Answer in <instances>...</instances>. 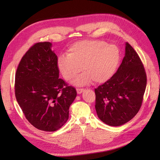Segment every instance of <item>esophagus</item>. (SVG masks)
Masks as SVG:
<instances>
[{
    "label": "esophagus",
    "instance_id": "1",
    "mask_svg": "<svg viewBox=\"0 0 160 160\" xmlns=\"http://www.w3.org/2000/svg\"><path fill=\"white\" fill-rule=\"evenodd\" d=\"M76 91H77V93L78 94H80V93H82L83 92V91H84V89H79V88H78V89H76Z\"/></svg>",
    "mask_w": 160,
    "mask_h": 160
}]
</instances>
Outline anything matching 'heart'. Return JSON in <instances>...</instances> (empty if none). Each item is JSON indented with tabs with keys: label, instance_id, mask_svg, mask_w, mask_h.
I'll use <instances>...</instances> for the list:
<instances>
[{
	"label": "heart",
	"instance_id": "heart-1",
	"mask_svg": "<svg viewBox=\"0 0 160 160\" xmlns=\"http://www.w3.org/2000/svg\"><path fill=\"white\" fill-rule=\"evenodd\" d=\"M120 57L116 45L102 40H80L69 47L67 55L58 58L57 67L66 80L73 79L81 69L83 72L72 81L74 85H86L91 80L101 84L113 76Z\"/></svg>",
	"mask_w": 160,
	"mask_h": 160
}]
</instances>
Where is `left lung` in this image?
<instances>
[{
    "label": "left lung",
    "mask_w": 160,
    "mask_h": 160,
    "mask_svg": "<svg viewBox=\"0 0 160 160\" xmlns=\"http://www.w3.org/2000/svg\"><path fill=\"white\" fill-rule=\"evenodd\" d=\"M147 81L141 59L130 44L126 42L125 56L116 73L95 89L98 118L112 127L130 121L140 109Z\"/></svg>",
    "instance_id": "1"
}]
</instances>
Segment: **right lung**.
Instances as JSON below:
<instances>
[{
	"label": "right lung",
	"mask_w": 160,
	"mask_h": 160,
	"mask_svg": "<svg viewBox=\"0 0 160 160\" xmlns=\"http://www.w3.org/2000/svg\"><path fill=\"white\" fill-rule=\"evenodd\" d=\"M49 42H38L22 58L15 76V96L29 123L41 131H56L69 118L77 96L74 87L59 78L58 57Z\"/></svg>",
	"instance_id": "add662e5"
}]
</instances>
